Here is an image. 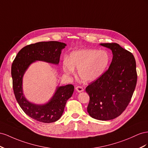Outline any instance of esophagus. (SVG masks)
I'll return each instance as SVG.
<instances>
[{"instance_id": "esophagus-1", "label": "esophagus", "mask_w": 148, "mask_h": 148, "mask_svg": "<svg viewBox=\"0 0 148 148\" xmlns=\"http://www.w3.org/2000/svg\"><path fill=\"white\" fill-rule=\"evenodd\" d=\"M75 89L78 92H81L84 91V87L82 86H77L75 88Z\"/></svg>"}]
</instances>
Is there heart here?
<instances>
[{"label":"heart","mask_w":148,"mask_h":148,"mask_svg":"<svg viewBox=\"0 0 148 148\" xmlns=\"http://www.w3.org/2000/svg\"><path fill=\"white\" fill-rule=\"evenodd\" d=\"M110 62L108 53L103 50L81 49L72 52L68 61L63 63V70L67 74H73L78 70L83 81H95L106 71Z\"/></svg>","instance_id":"b5f03b06"}]
</instances>
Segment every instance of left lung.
<instances>
[{
	"mask_svg": "<svg viewBox=\"0 0 148 148\" xmlns=\"http://www.w3.org/2000/svg\"><path fill=\"white\" fill-rule=\"evenodd\" d=\"M110 48L113 59L109 68L86 90L90 97L87 112L99 120L119 116L128 105L137 82L136 61L133 54L116 43H101Z\"/></svg>",
	"mask_w": 148,
	"mask_h": 148,
	"instance_id": "left-lung-1",
	"label": "left lung"
}]
</instances>
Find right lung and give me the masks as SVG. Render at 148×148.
Here are the masks:
<instances>
[{"instance_id": "add662e5", "label": "right lung", "mask_w": 148, "mask_h": 148, "mask_svg": "<svg viewBox=\"0 0 148 148\" xmlns=\"http://www.w3.org/2000/svg\"><path fill=\"white\" fill-rule=\"evenodd\" d=\"M66 45L61 42L42 41L25 46L16 54L11 67L12 84L15 97L23 111L32 119L49 123L60 119L67 100L74 90L72 84L57 88L53 97L45 105H37L28 102L22 91V77L29 64L35 61H43L58 64L61 50Z\"/></svg>"}]
</instances>
